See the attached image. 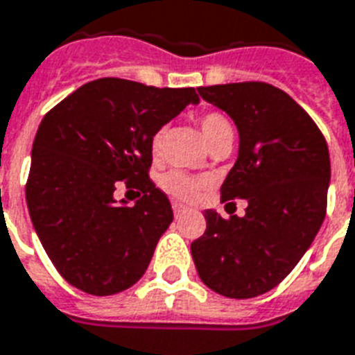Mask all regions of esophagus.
<instances>
[{
  "label": "esophagus",
  "mask_w": 355,
  "mask_h": 355,
  "mask_svg": "<svg viewBox=\"0 0 355 355\" xmlns=\"http://www.w3.org/2000/svg\"><path fill=\"white\" fill-rule=\"evenodd\" d=\"M186 211H188V209H186V207H182V205H178V203L173 205V212H175V218H180Z\"/></svg>",
  "instance_id": "34e87169"
}]
</instances>
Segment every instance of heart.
I'll list each match as a JSON object with an SVG mask.
<instances>
[{
    "instance_id": "1",
    "label": "heart",
    "mask_w": 355,
    "mask_h": 355,
    "mask_svg": "<svg viewBox=\"0 0 355 355\" xmlns=\"http://www.w3.org/2000/svg\"><path fill=\"white\" fill-rule=\"evenodd\" d=\"M199 128L203 133L205 141L209 146L220 143L224 139H233V125L222 112H205L203 116L199 118ZM164 128L152 135L150 139V152L152 156H157L162 150V143H164ZM162 186L164 190L173 196V198L180 199V201H190L198 196L199 191L205 188V178L193 177L188 175L184 171H169L164 178H162Z\"/></svg>"
}]
</instances>
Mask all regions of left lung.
I'll return each instance as SVG.
<instances>
[{
  "label": "left lung",
  "mask_w": 355,
  "mask_h": 355,
  "mask_svg": "<svg viewBox=\"0 0 355 355\" xmlns=\"http://www.w3.org/2000/svg\"><path fill=\"white\" fill-rule=\"evenodd\" d=\"M198 90L233 118L241 139L220 199H246L248 207L243 218L227 220L205 211L207 230L191 243V258L212 291L258 297L290 275L324 222L331 177L327 143L309 112L272 84Z\"/></svg>",
  "instance_id": "8db88e82"
}]
</instances>
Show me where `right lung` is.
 <instances>
[{
	"label": "right lung",
	"mask_w": 355,
	"mask_h": 355,
	"mask_svg": "<svg viewBox=\"0 0 355 355\" xmlns=\"http://www.w3.org/2000/svg\"><path fill=\"white\" fill-rule=\"evenodd\" d=\"M198 101L196 88L105 77L44 114L31 148L26 201L44 252L71 286L112 295L143 277L173 222L169 199L148 177L150 139ZM120 184L139 190L133 207L114 201Z\"/></svg>",
	"instance_id": "obj_1"
}]
</instances>
